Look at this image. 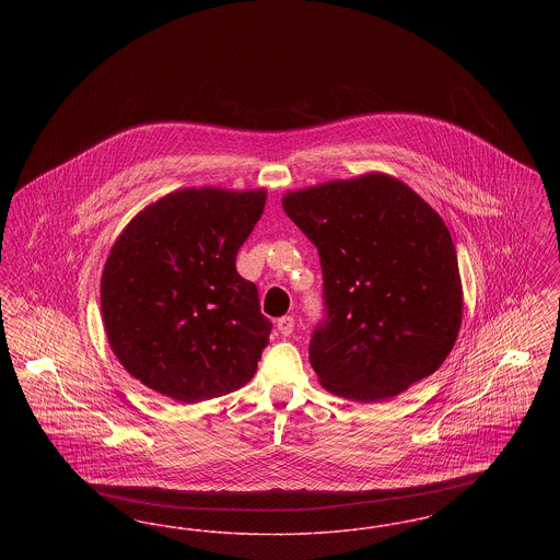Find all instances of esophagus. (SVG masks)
<instances>
[{"label":"esophagus","mask_w":560,"mask_h":560,"mask_svg":"<svg viewBox=\"0 0 560 560\" xmlns=\"http://www.w3.org/2000/svg\"><path fill=\"white\" fill-rule=\"evenodd\" d=\"M277 329L283 334V336H290L293 331V317H281V319L277 320Z\"/></svg>","instance_id":"obj_1"}]
</instances>
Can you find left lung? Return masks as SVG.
Listing matches in <instances>:
<instances>
[{"mask_svg":"<svg viewBox=\"0 0 560 560\" xmlns=\"http://www.w3.org/2000/svg\"><path fill=\"white\" fill-rule=\"evenodd\" d=\"M281 203L319 252L327 315L308 354L320 386L377 402L436 372L464 313L443 218L382 172L290 190Z\"/></svg>","mask_w":560,"mask_h":560,"instance_id":"left-lung-1","label":"left lung"}]
</instances>
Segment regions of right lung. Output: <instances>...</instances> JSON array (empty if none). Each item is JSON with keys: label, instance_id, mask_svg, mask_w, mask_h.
<instances>
[{"label": "right lung", "instance_id": "right-lung-1", "mask_svg": "<svg viewBox=\"0 0 560 560\" xmlns=\"http://www.w3.org/2000/svg\"><path fill=\"white\" fill-rule=\"evenodd\" d=\"M267 190L180 188L136 213L101 279L108 345L147 388L199 402L245 386L270 320L235 258Z\"/></svg>", "mask_w": 560, "mask_h": 560}]
</instances>
